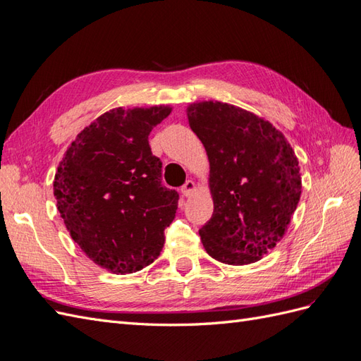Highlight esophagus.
<instances>
[{"label":"esophagus","instance_id":"esophagus-1","mask_svg":"<svg viewBox=\"0 0 361 361\" xmlns=\"http://www.w3.org/2000/svg\"><path fill=\"white\" fill-rule=\"evenodd\" d=\"M180 191H182V195H183V196H191L192 192L196 191V183L192 182V180H187V182H185V185L182 187V190H180Z\"/></svg>","mask_w":361,"mask_h":361}]
</instances>
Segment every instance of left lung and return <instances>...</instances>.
Here are the masks:
<instances>
[{
    "mask_svg": "<svg viewBox=\"0 0 361 361\" xmlns=\"http://www.w3.org/2000/svg\"><path fill=\"white\" fill-rule=\"evenodd\" d=\"M187 116L205 147L214 204L200 240L213 259L250 265L288 231L302 195L297 156L269 121L233 104L192 102Z\"/></svg>",
    "mask_w": 361,
    "mask_h": 361,
    "instance_id": "1",
    "label": "left lung"
}]
</instances>
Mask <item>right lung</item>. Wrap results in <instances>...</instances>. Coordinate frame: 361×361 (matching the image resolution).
<instances>
[{
    "mask_svg": "<svg viewBox=\"0 0 361 361\" xmlns=\"http://www.w3.org/2000/svg\"><path fill=\"white\" fill-rule=\"evenodd\" d=\"M170 105L116 107L87 126L59 162L54 195L67 231L94 265L131 274L159 257L179 195L161 183L148 135Z\"/></svg>",
    "mask_w": 361,
    "mask_h": 361,
    "instance_id": "right-lung-1",
    "label": "right lung"
}]
</instances>
